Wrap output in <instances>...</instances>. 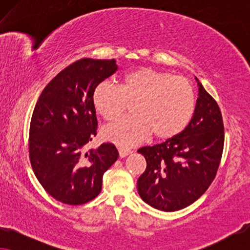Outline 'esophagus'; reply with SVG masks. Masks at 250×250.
<instances>
[{"instance_id":"obj_1","label":"esophagus","mask_w":250,"mask_h":250,"mask_svg":"<svg viewBox=\"0 0 250 250\" xmlns=\"http://www.w3.org/2000/svg\"><path fill=\"white\" fill-rule=\"evenodd\" d=\"M118 152H119V156H121L122 158H124V157L128 156L129 153H132V150L128 149V148H123V146H119Z\"/></svg>"}]
</instances>
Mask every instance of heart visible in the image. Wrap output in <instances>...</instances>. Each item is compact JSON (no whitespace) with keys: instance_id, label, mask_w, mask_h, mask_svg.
<instances>
[{"instance_id":"b5f03b06","label":"heart","mask_w":250,"mask_h":250,"mask_svg":"<svg viewBox=\"0 0 250 250\" xmlns=\"http://www.w3.org/2000/svg\"><path fill=\"white\" fill-rule=\"evenodd\" d=\"M95 110L107 121H115L135 102V116L125 117L104 128V138L118 146H128L153 133L159 140L180 134L192 117L196 107L193 86L186 77L140 68L126 75L121 86L101 82L94 88Z\"/></svg>"}]
</instances>
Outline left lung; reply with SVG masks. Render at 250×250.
I'll return each instance as SVG.
<instances>
[{"label": "left lung", "instance_id": "left-lung-1", "mask_svg": "<svg viewBox=\"0 0 250 250\" xmlns=\"http://www.w3.org/2000/svg\"><path fill=\"white\" fill-rule=\"evenodd\" d=\"M198 85L199 97L187 127L165 142L138 150L146 162L138 192L156 209L186 208L206 192L216 176L224 148L223 118L215 99Z\"/></svg>", "mask_w": 250, "mask_h": 250}]
</instances>
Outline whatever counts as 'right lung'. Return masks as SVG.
Here are the masks:
<instances>
[{"instance_id": "1", "label": "right lung", "mask_w": 250, "mask_h": 250, "mask_svg": "<svg viewBox=\"0 0 250 250\" xmlns=\"http://www.w3.org/2000/svg\"><path fill=\"white\" fill-rule=\"evenodd\" d=\"M117 69L115 59L75 61L36 102L29 126L30 164L41 186L60 203L77 206L93 200L101 192L104 173L118 158L112 143L86 150L97 135L94 88Z\"/></svg>"}]
</instances>
